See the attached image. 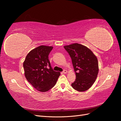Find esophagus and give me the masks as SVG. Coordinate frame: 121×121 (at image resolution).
Masks as SVG:
<instances>
[{
  "mask_svg": "<svg viewBox=\"0 0 121 121\" xmlns=\"http://www.w3.org/2000/svg\"><path fill=\"white\" fill-rule=\"evenodd\" d=\"M68 72V71L67 70H64V71L63 72V73H64V74H67Z\"/></svg>",
  "mask_w": 121,
  "mask_h": 121,
  "instance_id": "34e87169",
  "label": "esophagus"
}]
</instances>
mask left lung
<instances>
[{"mask_svg": "<svg viewBox=\"0 0 121 121\" xmlns=\"http://www.w3.org/2000/svg\"><path fill=\"white\" fill-rule=\"evenodd\" d=\"M70 56L76 78L71 85L75 90H87L95 81L98 73L97 57L86 46L73 43L64 46Z\"/></svg>", "mask_w": 121, "mask_h": 121, "instance_id": "obj_1", "label": "left lung"}]
</instances>
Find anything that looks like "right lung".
Instances as JSON below:
<instances>
[{
    "label": "right lung",
    "instance_id": "obj_1",
    "mask_svg": "<svg viewBox=\"0 0 121 121\" xmlns=\"http://www.w3.org/2000/svg\"><path fill=\"white\" fill-rule=\"evenodd\" d=\"M52 46L41 45L28 53L23 63L27 81L40 92H46L54 86L60 75L53 70L48 60Z\"/></svg>",
    "mask_w": 121,
    "mask_h": 121
}]
</instances>
